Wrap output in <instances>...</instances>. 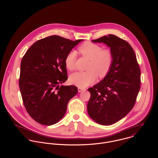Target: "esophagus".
Returning <instances> with one entry per match:
<instances>
[{
  "instance_id": "34e87169",
  "label": "esophagus",
  "mask_w": 158,
  "mask_h": 158,
  "mask_svg": "<svg viewBox=\"0 0 158 158\" xmlns=\"http://www.w3.org/2000/svg\"><path fill=\"white\" fill-rule=\"evenodd\" d=\"M83 91H85V89L84 88H81V87H78V91L79 93L82 92Z\"/></svg>"
}]
</instances>
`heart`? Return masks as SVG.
<instances>
[{"label": "heart", "mask_w": 158, "mask_h": 158, "mask_svg": "<svg viewBox=\"0 0 158 158\" xmlns=\"http://www.w3.org/2000/svg\"><path fill=\"white\" fill-rule=\"evenodd\" d=\"M79 52L84 57L89 59L85 72H76L72 74L69 77L70 82L77 87L84 88L93 83L99 77H106L109 73L114 56L109 48L103 49L101 45L85 42L78 48ZM76 52L70 51L64 59V64L69 71H73L76 67Z\"/></svg>", "instance_id": "1"}]
</instances>
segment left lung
Returning <instances> with one entry per match:
<instances>
[{
  "mask_svg": "<svg viewBox=\"0 0 158 158\" xmlns=\"http://www.w3.org/2000/svg\"><path fill=\"white\" fill-rule=\"evenodd\" d=\"M106 44L112 51L113 63L108 74L88 89L89 116L101 125H110L125 117L134 107L141 85V71L136 54L126 40L112 34L93 40Z\"/></svg>",
  "mask_w": 158,
  "mask_h": 158,
  "instance_id": "1",
  "label": "left lung"
}]
</instances>
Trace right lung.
<instances>
[{
  "label": "right lung",
  "instance_id": "obj_1",
  "mask_svg": "<svg viewBox=\"0 0 158 158\" xmlns=\"http://www.w3.org/2000/svg\"><path fill=\"white\" fill-rule=\"evenodd\" d=\"M82 40L49 36L35 42L22 57L20 91L27 112L38 123L51 126L59 122L77 93L75 85L59 84L67 79L66 55Z\"/></svg>",
  "mask_w": 158,
  "mask_h": 158
}]
</instances>
